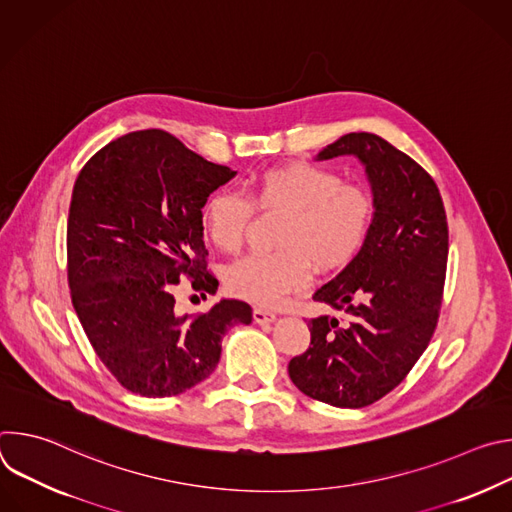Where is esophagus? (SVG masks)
I'll return each mask as SVG.
<instances>
[{
  "mask_svg": "<svg viewBox=\"0 0 512 512\" xmlns=\"http://www.w3.org/2000/svg\"><path fill=\"white\" fill-rule=\"evenodd\" d=\"M277 316L273 314V312H269V310H263V308H255L253 310V320L257 322V324H269V322H273Z\"/></svg>",
  "mask_w": 512,
  "mask_h": 512,
  "instance_id": "esophagus-1",
  "label": "esophagus"
}]
</instances>
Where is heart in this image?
Here are the masks:
<instances>
[{
    "instance_id": "b5f03b06",
    "label": "heart",
    "mask_w": 512,
    "mask_h": 512,
    "mask_svg": "<svg viewBox=\"0 0 512 512\" xmlns=\"http://www.w3.org/2000/svg\"><path fill=\"white\" fill-rule=\"evenodd\" d=\"M255 208L287 212L275 253H253L235 261L225 275L233 296L259 306H275L302 291L318 273L346 267L367 243L375 216L373 190L342 180L336 170L312 162H287L253 178L249 200L237 192H212L200 210L206 237L227 253L245 243Z\"/></svg>"
}]
</instances>
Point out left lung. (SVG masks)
I'll return each instance as SVG.
<instances>
[{
  "mask_svg": "<svg viewBox=\"0 0 512 512\" xmlns=\"http://www.w3.org/2000/svg\"><path fill=\"white\" fill-rule=\"evenodd\" d=\"M356 156L377 198L360 253L316 294L346 318L308 322L310 346L289 360V379L308 397L358 409L391 393L427 348L440 318L448 221L433 178L375 133H346L318 160Z\"/></svg>",
  "mask_w": 512,
  "mask_h": 512,
  "instance_id": "1",
  "label": "left lung"
}]
</instances>
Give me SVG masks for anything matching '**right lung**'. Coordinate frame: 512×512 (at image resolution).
I'll return each mask as SVG.
<instances>
[{
    "label": "right lung",
    "instance_id": "1",
    "mask_svg": "<svg viewBox=\"0 0 512 512\" xmlns=\"http://www.w3.org/2000/svg\"><path fill=\"white\" fill-rule=\"evenodd\" d=\"M237 172L188 150L162 129L131 131L81 170L68 210L66 255L72 306L109 373L141 397H174L202 383L251 306L221 300L178 316L182 277L214 294L200 210ZM206 298V296H204Z\"/></svg>",
    "mask_w": 512,
    "mask_h": 512
}]
</instances>
